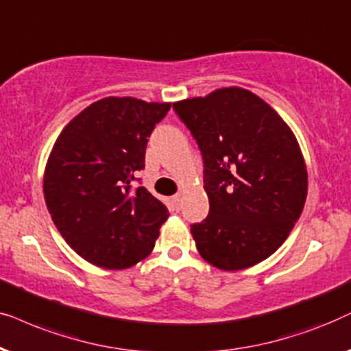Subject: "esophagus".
<instances>
[{
  "instance_id": "obj_1",
  "label": "esophagus",
  "mask_w": 351,
  "mask_h": 351,
  "mask_svg": "<svg viewBox=\"0 0 351 351\" xmlns=\"http://www.w3.org/2000/svg\"><path fill=\"white\" fill-rule=\"evenodd\" d=\"M171 202L175 204L176 208H180V205H181V194H175V195H173Z\"/></svg>"
}]
</instances>
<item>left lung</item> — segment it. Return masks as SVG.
I'll return each mask as SVG.
<instances>
[{
    "label": "left lung",
    "instance_id": "left-lung-1",
    "mask_svg": "<svg viewBox=\"0 0 351 351\" xmlns=\"http://www.w3.org/2000/svg\"><path fill=\"white\" fill-rule=\"evenodd\" d=\"M173 107L204 157L210 212L191 226L200 256L223 271L258 265L287 239L306 200L295 134L245 88H219Z\"/></svg>",
    "mask_w": 351,
    "mask_h": 351
}]
</instances>
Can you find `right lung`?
Segmentation results:
<instances>
[{
    "label": "right lung",
    "instance_id": "right-lung-1",
    "mask_svg": "<svg viewBox=\"0 0 351 351\" xmlns=\"http://www.w3.org/2000/svg\"><path fill=\"white\" fill-rule=\"evenodd\" d=\"M171 102L109 96L65 125L43 175L51 218L65 242L88 263L125 269L151 254L168 208L144 186L147 138Z\"/></svg>",
    "mask_w": 351,
    "mask_h": 351
}]
</instances>
